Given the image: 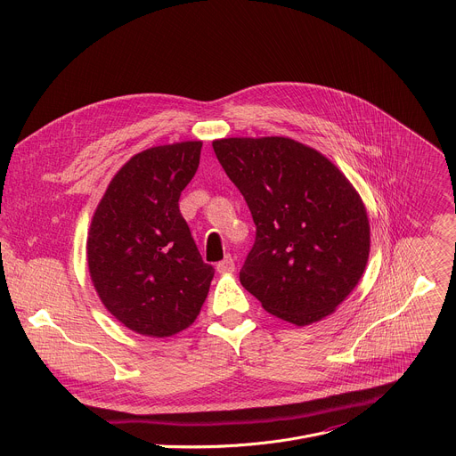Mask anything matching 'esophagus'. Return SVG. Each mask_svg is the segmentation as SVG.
<instances>
[{"label": "esophagus", "mask_w": 456, "mask_h": 456, "mask_svg": "<svg viewBox=\"0 0 456 456\" xmlns=\"http://www.w3.org/2000/svg\"><path fill=\"white\" fill-rule=\"evenodd\" d=\"M236 265H234V259L231 256H225L220 264H216V271L220 274H229V273H234Z\"/></svg>", "instance_id": "34e87169"}]
</instances>
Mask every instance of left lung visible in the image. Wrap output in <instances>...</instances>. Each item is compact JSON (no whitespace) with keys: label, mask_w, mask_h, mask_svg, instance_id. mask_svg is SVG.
Returning <instances> with one entry per match:
<instances>
[{"label":"left lung","mask_w":456,"mask_h":456,"mask_svg":"<svg viewBox=\"0 0 456 456\" xmlns=\"http://www.w3.org/2000/svg\"><path fill=\"white\" fill-rule=\"evenodd\" d=\"M213 150L256 224L240 273L245 290L297 327L330 315L370 256V222L355 187L327 157L289 137L218 139Z\"/></svg>","instance_id":"left-lung-1"}]
</instances>
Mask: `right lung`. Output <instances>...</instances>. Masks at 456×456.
Wrapping results in <instances>:
<instances>
[{"label": "right lung", "instance_id": "add662e5", "mask_svg": "<svg viewBox=\"0 0 456 456\" xmlns=\"http://www.w3.org/2000/svg\"><path fill=\"white\" fill-rule=\"evenodd\" d=\"M200 151L202 141H185L134 155L111 178L92 218V283L108 312L141 336L185 330L215 276L178 209Z\"/></svg>", "mask_w": 456, "mask_h": 456}]
</instances>
